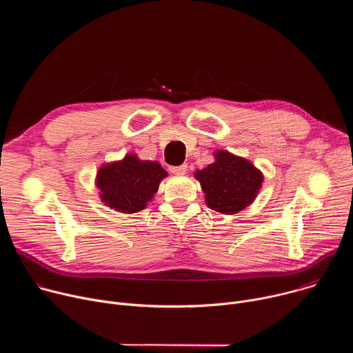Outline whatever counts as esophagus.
I'll return each instance as SVG.
<instances>
[{"label":"esophagus","mask_w":353,"mask_h":353,"mask_svg":"<svg viewBox=\"0 0 353 353\" xmlns=\"http://www.w3.org/2000/svg\"><path fill=\"white\" fill-rule=\"evenodd\" d=\"M169 170H170L172 173H174V174H185V172H187V163H183V165H180V166H170Z\"/></svg>","instance_id":"obj_1"}]
</instances>
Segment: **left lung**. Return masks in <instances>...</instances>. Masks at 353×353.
Segmentation results:
<instances>
[{"instance_id":"obj_1","label":"left lung","mask_w":353,"mask_h":353,"mask_svg":"<svg viewBox=\"0 0 353 353\" xmlns=\"http://www.w3.org/2000/svg\"><path fill=\"white\" fill-rule=\"evenodd\" d=\"M194 176L205 192L207 205L225 215L240 212L253 203L264 180L253 163L228 150H216L215 162Z\"/></svg>"}]
</instances>
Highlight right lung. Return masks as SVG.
<instances>
[{
  "instance_id": "obj_1",
  "label": "right lung",
  "mask_w": 353,
  "mask_h": 353,
  "mask_svg": "<svg viewBox=\"0 0 353 353\" xmlns=\"http://www.w3.org/2000/svg\"><path fill=\"white\" fill-rule=\"evenodd\" d=\"M168 172L152 161L128 154L120 162L103 165L96 176L100 198L114 211L134 214L146 207Z\"/></svg>"
}]
</instances>
